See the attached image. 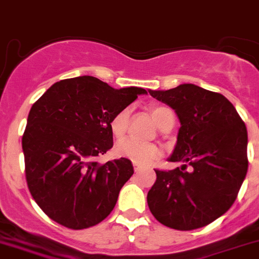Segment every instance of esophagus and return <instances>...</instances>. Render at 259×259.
Here are the masks:
<instances>
[{"mask_svg": "<svg viewBox=\"0 0 259 259\" xmlns=\"http://www.w3.org/2000/svg\"><path fill=\"white\" fill-rule=\"evenodd\" d=\"M133 166H134V171H135V172H138V171H139L142 168V165H139V163H137V162H133Z\"/></svg>", "mask_w": 259, "mask_h": 259, "instance_id": "esophagus-1", "label": "esophagus"}]
</instances>
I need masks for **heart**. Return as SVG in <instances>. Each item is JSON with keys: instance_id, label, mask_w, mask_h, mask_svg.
Returning <instances> with one entry per match:
<instances>
[{"instance_id": "obj_1", "label": "heart", "mask_w": 259, "mask_h": 259, "mask_svg": "<svg viewBox=\"0 0 259 259\" xmlns=\"http://www.w3.org/2000/svg\"><path fill=\"white\" fill-rule=\"evenodd\" d=\"M151 113L153 116L154 121L159 127L162 126L166 122L168 117L174 116L172 111L166 106L154 105L151 107ZM129 117H130V110L129 108H124V110L118 111L115 116L112 117L110 122V129L113 137L117 139L124 137L127 132V126H129ZM115 153L118 157H124V158L130 159L133 162L141 163H148L153 159L158 158L161 156V149L152 143H142V142L134 141V139H124V141L118 142L115 147Z\"/></svg>"}]
</instances>
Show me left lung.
Listing matches in <instances>:
<instances>
[{"instance_id":"left-lung-1","label":"left lung","mask_w":259,"mask_h":259,"mask_svg":"<svg viewBox=\"0 0 259 259\" xmlns=\"http://www.w3.org/2000/svg\"><path fill=\"white\" fill-rule=\"evenodd\" d=\"M148 92L180 120L167 159L183 163L170 171L154 170L157 180L147 195L149 209L167 228H203L233 206L245 179V124L226 97L194 84ZM188 164L190 170H185Z\"/></svg>"}]
</instances>
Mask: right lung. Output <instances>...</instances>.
I'll use <instances>...</instances> for the list:
<instances>
[{
    "mask_svg": "<svg viewBox=\"0 0 259 259\" xmlns=\"http://www.w3.org/2000/svg\"><path fill=\"white\" fill-rule=\"evenodd\" d=\"M141 94L146 89L84 75L57 81L31 106L21 141L26 183L53 221L80 230L111 213L134 168L122 157L103 165L96 158L112 148L113 116Z\"/></svg>",
    "mask_w": 259,
    "mask_h": 259,
    "instance_id": "add662e5",
    "label": "right lung"
}]
</instances>
